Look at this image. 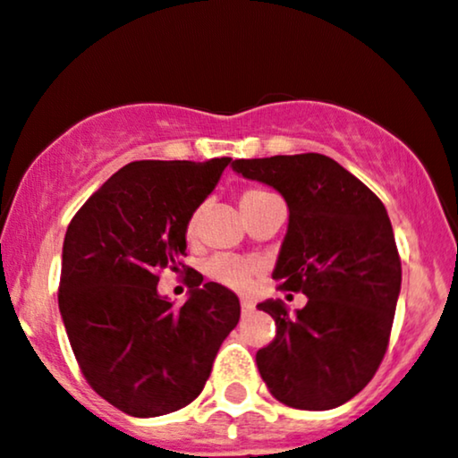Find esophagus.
I'll list each match as a JSON object with an SVG mask.
<instances>
[{"instance_id": "1", "label": "esophagus", "mask_w": 458, "mask_h": 458, "mask_svg": "<svg viewBox=\"0 0 458 458\" xmlns=\"http://www.w3.org/2000/svg\"><path fill=\"white\" fill-rule=\"evenodd\" d=\"M241 311H243V316H250L253 311V305L250 301H241Z\"/></svg>"}]
</instances>
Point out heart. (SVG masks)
Listing matches in <instances>:
<instances>
[{
  "instance_id": "b5f03b06",
  "label": "heart",
  "mask_w": 458,
  "mask_h": 458,
  "mask_svg": "<svg viewBox=\"0 0 458 458\" xmlns=\"http://www.w3.org/2000/svg\"><path fill=\"white\" fill-rule=\"evenodd\" d=\"M268 198H273L271 191L262 190V187H247V190L241 194L239 205L241 211L247 217L253 208H258L262 202H267ZM198 230H200V208L190 215L185 224V239L194 241L198 236ZM205 273L213 282L222 284L224 288H230L234 292H247L251 288L253 277H256V267L251 262L241 260V258L234 256H225V253H219V256L211 258L207 262Z\"/></svg>"
}]
</instances>
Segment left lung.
<instances>
[{"label": "left lung", "instance_id": "8db88e82", "mask_svg": "<svg viewBox=\"0 0 458 458\" xmlns=\"http://www.w3.org/2000/svg\"><path fill=\"white\" fill-rule=\"evenodd\" d=\"M233 168L288 202L273 279L310 299L296 313L282 301L258 305L277 327L256 354L260 376L275 399L296 410L344 405L376 376L393 330L401 258L386 208L319 153L236 159Z\"/></svg>", "mask_w": 458, "mask_h": 458}]
</instances>
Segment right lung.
Segmentation results:
<instances>
[{"label": "right lung", "instance_id": "obj_1", "mask_svg": "<svg viewBox=\"0 0 458 458\" xmlns=\"http://www.w3.org/2000/svg\"><path fill=\"white\" fill-rule=\"evenodd\" d=\"M230 157L205 164L140 159L93 191L68 225L59 311L87 384L136 418L190 405L205 388L241 305L185 267V224ZM164 267L188 273L191 299L157 294Z\"/></svg>", "mask_w": 458, "mask_h": 458}]
</instances>
